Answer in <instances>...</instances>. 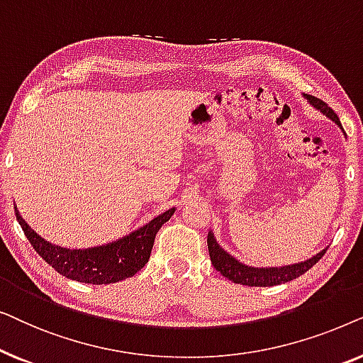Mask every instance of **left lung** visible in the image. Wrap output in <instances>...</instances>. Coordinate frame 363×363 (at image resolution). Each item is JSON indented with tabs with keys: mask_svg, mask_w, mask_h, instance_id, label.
<instances>
[{
	"mask_svg": "<svg viewBox=\"0 0 363 363\" xmlns=\"http://www.w3.org/2000/svg\"><path fill=\"white\" fill-rule=\"evenodd\" d=\"M307 102L311 104L312 107H315L317 111H320L325 117H329L332 122H335L337 125L342 128V123L337 117V113L332 111V108L327 106L324 101L317 99L314 96H309V94H304ZM344 132V128H342ZM208 251H210L211 264L215 266L216 271H220L223 276L228 277V279L235 282V284H242V286H251V287H271L277 284H284L287 281L296 279L311 269L312 266L315 264L317 261L320 259L322 256L325 255V250L317 252L315 256L309 257V259L296 262V264L289 266H281V267H252L247 264H242L233 257L230 252L223 250V247L218 245L215 235L213 231H208Z\"/></svg>",
	"mask_w": 363,
	"mask_h": 363,
	"instance_id": "left-lung-1",
	"label": "left lung"
}]
</instances>
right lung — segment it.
<instances>
[{
  "label": "right lung",
  "mask_w": 363,
  "mask_h": 363,
  "mask_svg": "<svg viewBox=\"0 0 363 363\" xmlns=\"http://www.w3.org/2000/svg\"><path fill=\"white\" fill-rule=\"evenodd\" d=\"M14 211L31 246L59 274L66 276L67 279L86 282V284H112V282L132 277L147 264L157 233L163 223L170 220L175 208H170L153 218L147 225L121 240L102 246L87 247V250H69V247L52 245L39 236L23 220L16 206H14Z\"/></svg>",
  "instance_id": "obj_1"
}]
</instances>
